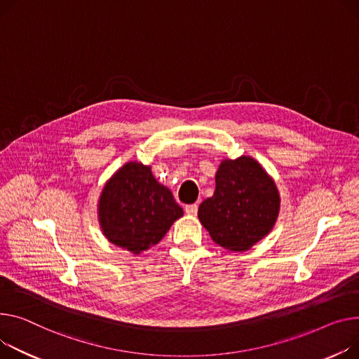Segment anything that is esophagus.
I'll list each match as a JSON object with an SVG mask.
<instances>
[{
	"mask_svg": "<svg viewBox=\"0 0 359 359\" xmlns=\"http://www.w3.org/2000/svg\"><path fill=\"white\" fill-rule=\"evenodd\" d=\"M184 212L187 215H196L198 213V205L194 203V205H186L184 206Z\"/></svg>",
	"mask_w": 359,
	"mask_h": 359,
	"instance_id": "esophagus-1",
	"label": "esophagus"
}]
</instances>
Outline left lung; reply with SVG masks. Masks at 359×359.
<instances>
[{
	"label": "left lung",
	"instance_id": "left-lung-1",
	"mask_svg": "<svg viewBox=\"0 0 359 359\" xmlns=\"http://www.w3.org/2000/svg\"><path fill=\"white\" fill-rule=\"evenodd\" d=\"M215 182L213 196L199 206V221L213 243L229 251H247L276 224L277 186L261 164L247 156L224 160Z\"/></svg>",
	"mask_w": 359,
	"mask_h": 359
}]
</instances>
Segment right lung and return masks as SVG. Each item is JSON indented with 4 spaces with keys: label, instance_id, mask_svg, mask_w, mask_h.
<instances>
[{
    "label": "right lung",
    "instance_id": "add662e5",
    "mask_svg": "<svg viewBox=\"0 0 359 359\" xmlns=\"http://www.w3.org/2000/svg\"><path fill=\"white\" fill-rule=\"evenodd\" d=\"M98 215L109 243L140 254L160 243L183 209L154 179L150 165L130 161L107 182Z\"/></svg>",
    "mask_w": 359,
    "mask_h": 359
}]
</instances>
